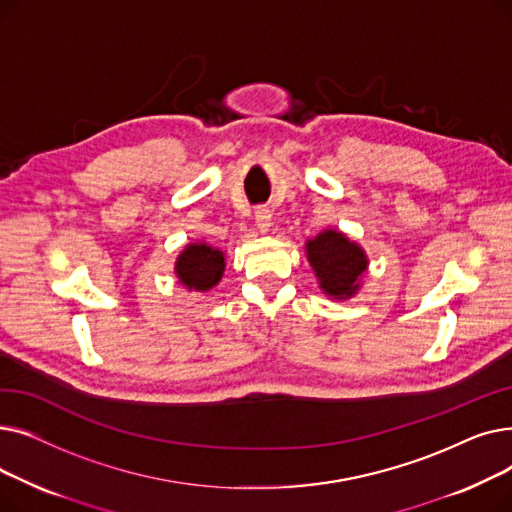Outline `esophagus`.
Listing matches in <instances>:
<instances>
[{
    "mask_svg": "<svg viewBox=\"0 0 512 512\" xmlns=\"http://www.w3.org/2000/svg\"><path fill=\"white\" fill-rule=\"evenodd\" d=\"M255 224H257V228H259L261 232L270 230V226H272V209L265 207V205L257 207V209H255Z\"/></svg>",
    "mask_w": 512,
    "mask_h": 512,
    "instance_id": "esophagus-1",
    "label": "esophagus"
}]
</instances>
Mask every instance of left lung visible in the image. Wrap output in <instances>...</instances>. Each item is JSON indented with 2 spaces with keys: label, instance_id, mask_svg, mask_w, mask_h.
Returning <instances> with one entry per match:
<instances>
[{
  "label": "left lung",
  "instance_id": "8db88e82",
  "mask_svg": "<svg viewBox=\"0 0 512 512\" xmlns=\"http://www.w3.org/2000/svg\"><path fill=\"white\" fill-rule=\"evenodd\" d=\"M307 257L319 286L334 299L353 297L367 270L363 249L336 230H326L307 242Z\"/></svg>",
  "mask_w": 512,
  "mask_h": 512
}]
</instances>
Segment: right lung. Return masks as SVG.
Returning a JSON list of instances; mask_svg holds the SVG:
<instances>
[{
  "label": "right lung",
  "mask_w": 512,
  "mask_h": 512,
  "mask_svg": "<svg viewBox=\"0 0 512 512\" xmlns=\"http://www.w3.org/2000/svg\"><path fill=\"white\" fill-rule=\"evenodd\" d=\"M176 274L186 288L205 292L222 280L224 255L218 249L207 247L205 242L191 245L186 247L178 257Z\"/></svg>",
  "instance_id": "obj_1"
}]
</instances>
